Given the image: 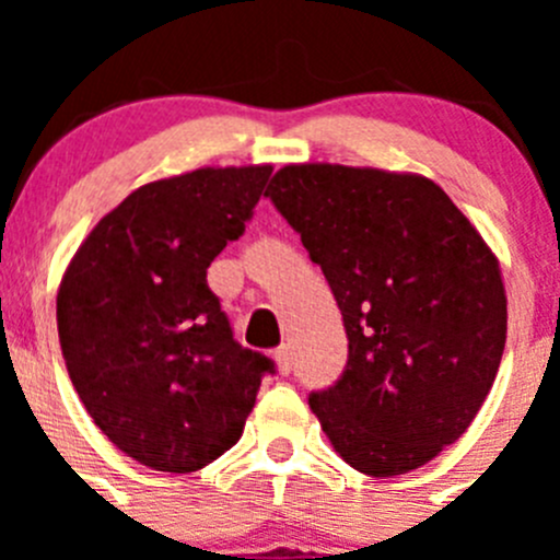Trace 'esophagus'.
<instances>
[{
	"instance_id": "1",
	"label": "esophagus",
	"mask_w": 560,
	"mask_h": 560,
	"mask_svg": "<svg viewBox=\"0 0 560 560\" xmlns=\"http://www.w3.org/2000/svg\"><path fill=\"white\" fill-rule=\"evenodd\" d=\"M273 363H276V371H279L281 376H287L292 371V352L290 347H279L273 352Z\"/></svg>"
}]
</instances>
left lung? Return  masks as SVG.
I'll return each instance as SVG.
<instances>
[{
  "label": "left lung",
  "mask_w": 560,
  "mask_h": 560,
  "mask_svg": "<svg viewBox=\"0 0 560 560\" xmlns=\"http://www.w3.org/2000/svg\"><path fill=\"white\" fill-rule=\"evenodd\" d=\"M265 195L301 233L341 308L349 360L308 406L332 450L385 479L457 442L506 343L499 257L431 178L284 165Z\"/></svg>",
  "instance_id": "left-lung-1"
}]
</instances>
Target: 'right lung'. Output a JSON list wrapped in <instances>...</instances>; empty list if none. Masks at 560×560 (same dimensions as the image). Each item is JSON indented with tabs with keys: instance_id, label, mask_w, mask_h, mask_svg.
I'll use <instances>...</instances> for the list:
<instances>
[{
	"instance_id": "1",
	"label": "right lung",
	"mask_w": 560,
	"mask_h": 560,
	"mask_svg": "<svg viewBox=\"0 0 560 560\" xmlns=\"http://www.w3.org/2000/svg\"><path fill=\"white\" fill-rule=\"evenodd\" d=\"M273 167H197L138 186L72 254L56 322L94 425L154 471H200L241 439L265 354L233 338L208 265L252 217Z\"/></svg>"
}]
</instances>
